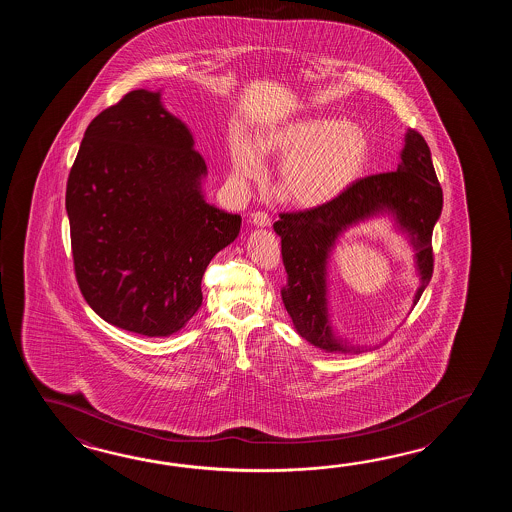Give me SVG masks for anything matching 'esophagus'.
Listing matches in <instances>:
<instances>
[{"instance_id":"esophagus-1","label":"esophagus","mask_w":512,"mask_h":512,"mask_svg":"<svg viewBox=\"0 0 512 512\" xmlns=\"http://www.w3.org/2000/svg\"><path fill=\"white\" fill-rule=\"evenodd\" d=\"M252 223L256 225V227H271L272 219L267 212H254L251 216Z\"/></svg>"}]
</instances>
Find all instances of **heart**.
<instances>
[{
	"mask_svg": "<svg viewBox=\"0 0 512 512\" xmlns=\"http://www.w3.org/2000/svg\"><path fill=\"white\" fill-rule=\"evenodd\" d=\"M260 151L282 159L278 186L293 205L320 207L353 185L370 155L368 135L357 124L338 117L294 120L263 133ZM232 163L240 179H260L263 157L249 141L232 148Z\"/></svg>",
	"mask_w": 512,
	"mask_h": 512,
	"instance_id": "1",
	"label": "heart"
}]
</instances>
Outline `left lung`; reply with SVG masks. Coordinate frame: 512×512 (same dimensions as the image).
Masks as SVG:
<instances>
[{
    "label": "left lung",
    "mask_w": 512,
    "mask_h": 512,
    "mask_svg": "<svg viewBox=\"0 0 512 512\" xmlns=\"http://www.w3.org/2000/svg\"><path fill=\"white\" fill-rule=\"evenodd\" d=\"M404 142L401 163L395 172L368 175L326 205L304 212H283L274 223V232L282 238L283 265L289 276L282 289L283 305L296 333L326 353H349L355 349L333 335L326 298L327 256L340 232L349 225L379 212H393L399 227L410 236L421 274L414 304L432 280V232L441 216L443 190L423 135L408 130ZM355 351L360 353V349Z\"/></svg>",
    "instance_id": "1"
}]
</instances>
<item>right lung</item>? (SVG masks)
Masks as SVG:
<instances>
[{"label":"right lung","instance_id":"add662e5","mask_svg":"<svg viewBox=\"0 0 512 512\" xmlns=\"http://www.w3.org/2000/svg\"><path fill=\"white\" fill-rule=\"evenodd\" d=\"M203 155L161 93L135 89L87 126L67 179L80 293L111 326L170 337L196 315L208 263L241 218L201 194Z\"/></svg>","mask_w":512,"mask_h":512}]
</instances>
